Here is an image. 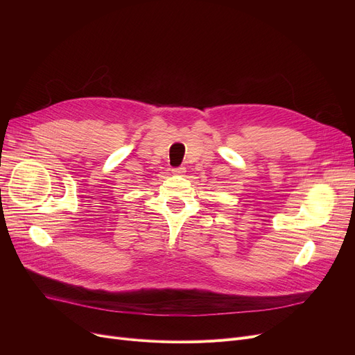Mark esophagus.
I'll list each match as a JSON object with an SVG mask.
<instances>
[{
    "label": "esophagus",
    "instance_id": "34e87169",
    "mask_svg": "<svg viewBox=\"0 0 355 355\" xmlns=\"http://www.w3.org/2000/svg\"><path fill=\"white\" fill-rule=\"evenodd\" d=\"M173 173H174V174H185V168H184V166H178V168H174Z\"/></svg>",
    "mask_w": 355,
    "mask_h": 355
}]
</instances>
